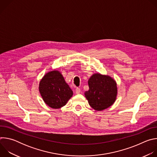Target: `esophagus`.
I'll return each instance as SVG.
<instances>
[{"mask_svg":"<svg viewBox=\"0 0 157 157\" xmlns=\"http://www.w3.org/2000/svg\"><path fill=\"white\" fill-rule=\"evenodd\" d=\"M80 93H81V89H80L79 88L77 87V88L76 89V94H79Z\"/></svg>","mask_w":157,"mask_h":157,"instance_id":"obj_1","label":"esophagus"}]
</instances>
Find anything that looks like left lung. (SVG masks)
<instances>
[{
  "mask_svg": "<svg viewBox=\"0 0 157 157\" xmlns=\"http://www.w3.org/2000/svg\"><path fill=\"white\" fill-rule=\"evenodd\" d=\"M89 89L84 93L89 104L101 111L113 105L117 94V84L111 77L94 74L88 81Z\"/></svg>",
  "mask_w": 157,
  "mask_h": 157,
  "instance_id": "left-lung-1",
  "label": "left lung"
}]
</instances>
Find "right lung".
<instances>
[{
  "instance_id": "add662e5",
  "label": "right lung",
  "mask_w": 157,
  "mask_h": 157,
  "mask_svg": "<svg viewBox=\"0 0 157 157\" xmlns=\"http://www.w3.org/2000/svg\"><path fill=\"white\" fill-rule=\"evenodd\" d=\"M39 91L44 102L53 109L65 105L73 94L58 71H50L43 76L40 82Z\"/></svg>"
}]
</instances>
